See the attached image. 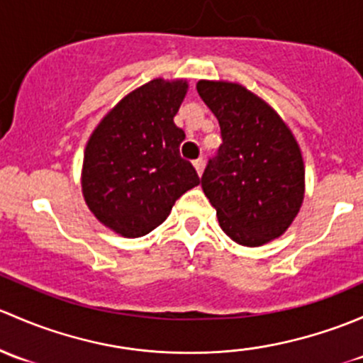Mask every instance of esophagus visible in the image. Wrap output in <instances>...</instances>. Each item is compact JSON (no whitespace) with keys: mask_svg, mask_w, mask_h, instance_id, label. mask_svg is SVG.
<instances>
[{"mask_svg":"<svg viewBox=\"0 0 363 363\" xmlns=\"http://www.w3.org/2000/svg\"><path fill=\"white\" fill-rule=\"evenodd\" d=\"M194 167H196V171H197V174H203V171H204V160L203 159H197V160H194Z\"/></svg>","mask_w":363,"mask_h":363,"instance_id":"34e87169","label":"esophagus"}]
</instances>
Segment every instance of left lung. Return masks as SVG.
<instances>
[{
  "mask_svg": "<svg viewBox=\"0 0 363 363\" xmlns=\"http://www.w3.org/2000/svg\"><path fill=\"white\" fill-rule=\"evenodd\" d=\"M197 92L220 124L218 154L201 186L223 233L242 246L285 234L304 201V160L290 127L242 85L199 80Z\"/></svg>",
  "mask_w": 363,
  "mask_h": 363,
  "instance_id": "obj_1",
  "label": "left lung"
}]
</instances>
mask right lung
I'll return each mask as SVG.
<instances>
[{
    "label": "right lung",
    "mask_w": 363,
    "mask_h": 363,
    "mask_svg": "<svg viewBox=\"0 0 363 363\" xmlns=\"http://www.w3.org/2000/svg\"><path fill=\"white\" fill-rule=\"evenodd\" d=\"M186 91L183 78L150 80L118 101L89 138L82 194L92 215L121 236L152 233L178 197L199 185L180 157L185 133L173 121Z\"/></svg>",
    "instance_id": "1"
}]
</instances>
